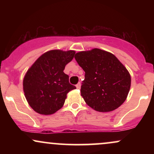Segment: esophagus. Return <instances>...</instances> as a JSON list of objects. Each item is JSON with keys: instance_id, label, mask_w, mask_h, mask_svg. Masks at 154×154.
Here are the masks:
<instances>
[{"instance_id": "esophagus-1", "label": "esophagus", "mask_w": 154, "mask_h": 154, "mask_svg": "<svg viewBox=\"0 0 154 154\" xmlns=\"http://www.w3.org/2000/svg\"><path fill=\"white\" fill-rule=\"evenodd\" d=\"M80 86H81V85H80V83H77V85H76V88H77V89H79V88H80Z\"/></svg>"}]
</instances>
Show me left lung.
Wrapping results in <instances>:
<instances>
[{
    "label": "left lung",
    "instance_id": "obj_1",
    "mask_svg": "<svg viewBox=\"0 0 154 154\" xmlns=\"http://www.w3.org/2000/svg\"><path fill=\"white\" fill-rule=\"evenodd\" d=\"M75 58L85 71L80 92L90 107L100 112H108L125 102L130 91L131 77L114 55L94 48L77 53Z\"/></svg>",
    "mask_w": 154,
    "mask_h": 154
}]
</instances>
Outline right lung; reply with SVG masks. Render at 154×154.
I'll return each instance as SVG.
<instances>
[{
	"label": "right lung",
	"mask_w": 154,
	"mask_h": 154,
	"mask_svg": "<svg viewBox=\"0 0 154 154\" xmlns=\"http://www.w3.org/2000/svg\"><path fill=\"white\" fill-rule=\"evenodd\" d=\"M74 51H48L28 69L23 81L24 95L33 110L40 114H53L63 106L66 94L75 89L63 72L73 59Z\"/></svg>",
	"instance_id": "obj_1"
}]
</instances>
